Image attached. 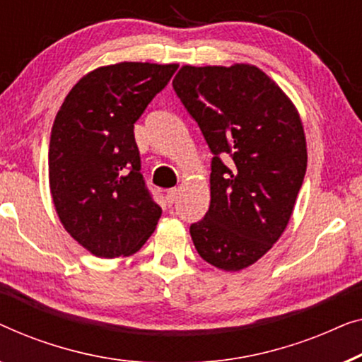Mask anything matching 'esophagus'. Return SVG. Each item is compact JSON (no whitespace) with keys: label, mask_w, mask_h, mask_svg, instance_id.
I'll return each instance as SVG.
<instances>
[{"label":"esophagus","mask_w":362,"mask_h":362,"mask_svg":"<svg viewBox=\"0 0 362 362\" xmlns=\"http://www.w3.org/2000/svg\"><path fill=\"white\" fill-rule=\"evenodd\" d=\"M177 197H179V190H177V188H170L169 192H167V197H165V200H167V205H174L175 203V200H177Z\"/></svg>","instance_id":"1"}]
</instances>
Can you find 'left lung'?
<instances>
[{
  "label": "left lung",
  "mask_w": 362,
  "mask_h": 362,
  "mask_svg": "<svg viewBox=\"0 0 362 362\" xmlns=\"http://www.w3.org/2000/svg\"><path fill=\"white\" fill-rule=\"evenodd\" d=\"M174 90L210 147L211 200L190 234L202 259L223 271L259 261L282 236L307 172L297 108L249 64L183 65ZM221 156H231L226 166Z\"/></svg>",
  "instance_id": "obj_1"
}]
</instances>
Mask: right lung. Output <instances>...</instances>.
<instances>
[{
    "label": "right lung",
    "instance_id": "add662e5",
    "mask_svg": "<svg viewBox=\"0 0 362 362\" xmlns=\"http://www.w3.org/2000/svg\"><path fill=\"white\" fill-rule=\"evenodd\" d=\"M177 64L119 62L81 77L55 116L49 185L65 231L96 257L139 251L162 215L141 174L134 123Z\"/></svg>",
    "mask_w": 362,
    "mask_h": 362
}]
</instances>
